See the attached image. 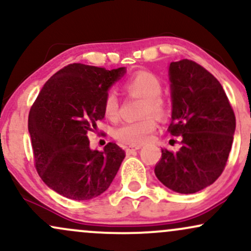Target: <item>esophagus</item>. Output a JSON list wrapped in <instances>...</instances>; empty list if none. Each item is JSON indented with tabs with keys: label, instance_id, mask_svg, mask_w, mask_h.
Masks as SVG:
<instances>
[{
	"label": "esophagus",
	"instance_id": "34e87169",
	"mask_svg": "<svg viewBox=\"0 0 251 251\" xmlns=\"http://www.w3.org/2000/svg\"><path fill=\"white\" fill-rule=\"evenodd\" d=\"M142 146L140 145H135V146H128L127 149H126V152H134V151H138Z\"/></svg>",
	"mask_w": 251,
	"mask_h": 251
}]
</instances>
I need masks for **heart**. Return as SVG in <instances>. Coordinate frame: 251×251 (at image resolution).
Here are the masks:
<instances>
[{
	"instance_id": "obj_1",
	"label": "heart",
	"mask_w": 251,
	"mask_h": 251,
	"mask_svg": "<svg viewBox=\"0 0 251 251\" xmlns=\"http://www.w3.org/2000/svg\"><path fill=\"white\" fill-rule=\"evenodd\" d=\"M124 89L131 97L143 98L140 116L142 119L124 123L114 131V138L125 145H142L149 142L157 128L155 117L164 118L169 114L170 105L162 96L163 82L155 74L149 71H138L124 82ZM103 113L109 120H117L120 113L119 99L114 93H108L103 100Z\"/></svg>"
}]
</instances>
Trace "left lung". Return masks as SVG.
I'll list each match as a JSON object with an SVG mask.
<instances>
[{
	"label": "left lung",
	"instance_id": "obj_1",
	"mask_svg": "<svg viewBox=\"0 0 251 251\" xmlns=\"http://www.w3.org/2000/svg\"><path fill=\"white\" fill-rule=\"evenodd\" d=\"M172 122L168 131L180 135L177 152L162 149L154 174L166 188L195 194L222 175L231 150L236 118L226 92L201 65L183 59L171 62Z\"/></svg>",
	"mask_w": 251,
	"mask_h": 251
}]
</instances>
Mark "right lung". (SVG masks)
I'll return each instance as SVG.
<instances>
[{
	"label": "right lung",
	"mask_w": 251,
	"mask_h": 251,
	"mask_svg": "<svg viewBox=\"0 0 251 251\" xmlns=\"http://www.w3.org/2000/svg\"><path fill=\"white\" fill-rule=\"evenodd\" d=\"M125 67L71 63L43 85L28 117L34 162L48 188L66 198L87 201L105 192L125 151L108 143L102 152L89 148L88 132L102 120L108 89Z\"/></svg>",
	"instance_id": "right-lung-1"
}]
</instances>
